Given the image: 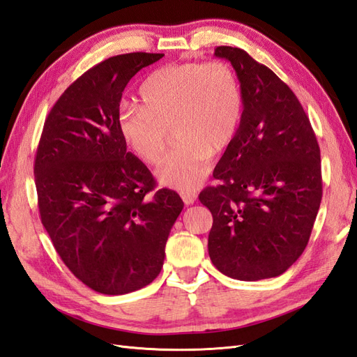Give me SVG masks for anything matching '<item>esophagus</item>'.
Listing matches in <instances>:
<instances>
[{
    "label": "esophagus",
    "mask_w": 357,
    "mask_h": 357,
    "mask_svg": "<svg viewBox=\"0 0 357 357\" xmlns=\"http://www.w3.org/2000/svg\"><path fill=\"white\" fill-rule=\"evenodd\" d=\"M180 197H181L183 202H185L186 205H192L193 202L197 201V193H195V192H189V190L181 192Z\"/></svg>",
    "instance_id": "esophagus-1"
}]
</instances>
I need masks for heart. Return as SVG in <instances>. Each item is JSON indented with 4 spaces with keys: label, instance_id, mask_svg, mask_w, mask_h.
Wrapping results in <instances>:
<instances>
[{
    "label": "heart",
    "instance_id": "heart-1",
    "mask_svg": "<svg viewBox=\"0 0 357 357\" xmlns=\"http://www.w3.org/2000/svg\"><path fill=\"white\" fill-rule=\"evenodd\" d=\"M144 105L122 104L119 132L147 164H159L158 178L178 190L197 189L210 171L213 153L231 144L243 121V92L225 61L171 63L152 73L142 88Z\"/></svg>",
    "mask_w": 357,
    "mask_h": 357
}]
</instances>
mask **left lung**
Returning <instances> with one entry per match:
<instances>
[{
    "label": "left lung",
    "instance_id": "left-lung-1",
    "mask_svg": "<svg viewBox=\"0 0 357 357\" xmlns=\"http://www.w3.org/2000/svg\"><path fill=\"white\" fill-rule=\"evenodd\" d=\"M231 62L244 110L199 201L213 215L208 255L225 275L244 282L282 275L305 250L321 201L320 149L296 95L238 47Z\"/></svg>",
    "mask_w": 357,
    "mask_h": 357
}]
</instances>
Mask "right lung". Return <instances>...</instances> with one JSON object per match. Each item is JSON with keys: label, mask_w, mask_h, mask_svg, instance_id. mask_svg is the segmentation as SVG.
Listing matches in <instances>:
<instances>
[{"label": "right lung", "mask_w": 357, "mask_h": 357, "mask_svg": "<svg viewBox=\"0 0 357 357\" xmlns=\"http://www.w3.org/2000/svg\"><path fill=\"white\" fill-rule=\"evenodd\" d=\"M162 53H126L100 62L70 84L43 128L34 176L38 210L53 247L92 290L125 295L159 275L172 225L183 210L174 190L119 132L128 82Z\"/></svg>", "instance_id": "add662e5"}]
</instances>
